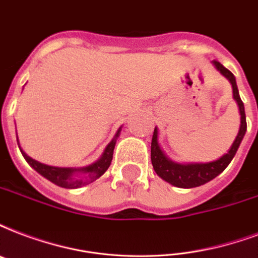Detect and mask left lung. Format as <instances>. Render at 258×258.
I'll use <instances>...</instances> for the list:
<instances>
[{"label":"left lung","mask_w":258,"mask_h":258,"mask_svg":"<svg viewBox=\"0 0 258 258\" xmlns=\"http://www.w3.org/2000/svg\"><path fill=\"white\" fill-rule=\"evenodd\" d=\"M212 64L231 84L233 97L237 101V104H238L239 115H241L239 131L237 134L235 141H234L231 147H230V150L225 155H222L219 160L212 161V162H206V164H178V162H173L172 160H169L168 157L165 155V153L160 147V143H158V130L155 127L154 134H153V139H151V164H153V168H154L155 173L162 180L168 181L172 185L178 186V188H195V186H200L206 184V182L211 181L212 178H215L218 174H221L234 158V155H235V153L238 150L239 145H241L243 137H245V133H246L245 107H243L242 100L239 97L235 77H234L233 73L227 70L218 60H212Z\"/></svg>","instance_id":"1"}]
</instances>
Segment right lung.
Here are the masks:
<instances>
[{"instance_id":"add662e5","label":"right lung","mask_w":258,"mask_h":258,"mask_svg":"<svg viewBox=\"0 0 258 258\" xmlns=\"http://www.w3.org/2000/svg\"><path fill=\"white\" fill-rule=\"evenodd\" d=\"M120 131L121 127L117 130V133L115 134V137H113L111 142L108 143V146L105 147L103 155L96 162H93L89 166H85V168H56V166H50V165L37 162V161H35L33 158L25 154L21 149L20 150H21V154L25 158V161L39 174L46 177L47 180L54 182L55 185L68 188V189H74V188H81L84 185H88V184L93 182L94 180H97L98 177H101L104 173L107 172V169L111 165L112 157H113V149H115L116 139L120 135Z\"/></svg>"}]
</instances>
